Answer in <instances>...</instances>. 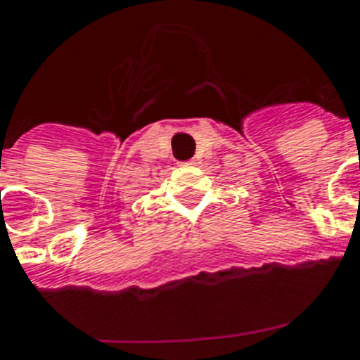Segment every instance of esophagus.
Here are the masks:
<instances>
[{
    "label": "esophagus",
    "instance_id": "esophagus-1",
    "mask_svg": "<svg viewBox=\"0 0 360 360\" xmlns=\"http://www.w3.org/2000/svg\"><path fill=\"white\" fill-rule=\"evenodd\" d=\"M195 161L193 160H188V161H184V163H180V165H193Z\"/></svg>",
    "mask_w": 360,
    "mask_h": 360
}]
</instances>
